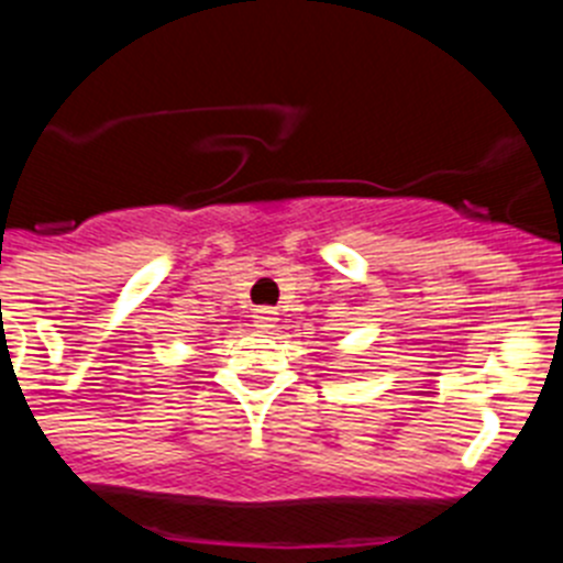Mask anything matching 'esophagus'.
<instances>
[{
	"mask_svg": "<svg viewBox=\"0 0 563 563\" xmlns=\"http://www.w3.org/2000/svg\"><path fill=\"white\" fill-rule=\"evenodd\" d=\"M253 327H256L258 332H271L273 327H276V312L267 310V307L256 310L253 312Z\"/></svg>",
	"mask_w": 563,
	"mask_h": 563,
	"instance_id": "esophagus-1",
	"label": "esophagus"
}]
</instances>
